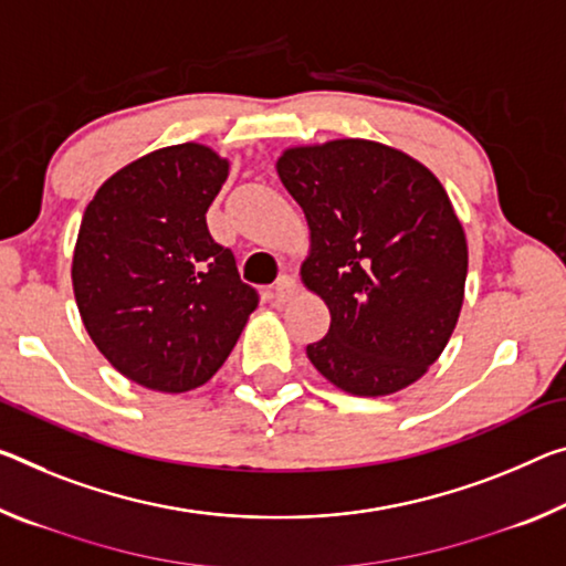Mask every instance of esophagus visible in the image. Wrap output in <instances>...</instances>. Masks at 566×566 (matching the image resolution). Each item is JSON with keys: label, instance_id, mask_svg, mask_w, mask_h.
<instances>
[{"label": "esophagus", "instance_id": "34e87169", "mask_svg": "<svg viewBox=\"0 0 566 566\" xmlns=\"http://www.w3.org/2000/svg\"><path fill=\"white\" fill-rule=\"evenodd\" d=\"M297 292H300V286H297V282L292 280V276H280V280H276V284H274V290H272V297H274L276 304H284V302H290Z\"/></svg>", "mask_w": 566, "mask_h": 566}]
</instances>
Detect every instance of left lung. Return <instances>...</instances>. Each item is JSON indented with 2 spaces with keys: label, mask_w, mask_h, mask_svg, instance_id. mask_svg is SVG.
Wrapping results in <instances>:
<instances>
[{
  "label": "left lung",
  "mask_w": 566,
  "mask_h": 566,
  "mask_svg": "<svg viewBox=\"0 0 566 566\" xmlns=\"http://www.w3.org/2000/svg\"><path fill=\"white\" fill-rule=\"evenodd\" d=\"M276 174L310 227L302 284L329 310L310 363L360 398L423 378L453 335L469 272L443 184L420 160L365 138L292 146Z\"/></svg>",
  "instance_id": "1"
}]
</instances>
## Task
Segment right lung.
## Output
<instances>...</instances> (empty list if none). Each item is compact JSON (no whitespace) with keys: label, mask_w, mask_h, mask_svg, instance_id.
I'll return each instance as SVG.
<instances>
[{"label":"right lung","mask_w":566,"mask_h":566,"mask_svg":"<svg viewBox=\"0 0 566 566\" xmlns=\"http://www.w3.org/2000/svg\"><path fill=\"white\" fill-rule=\"evenodd\" d=\"M227 178L217 150L178 143L123 166L83 213L73 254L80 317L105 360L148 390L209 382L259 304L206 227Z\"/></svg>","instance_id":"obj_1"}]
</instances>
